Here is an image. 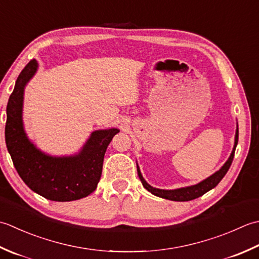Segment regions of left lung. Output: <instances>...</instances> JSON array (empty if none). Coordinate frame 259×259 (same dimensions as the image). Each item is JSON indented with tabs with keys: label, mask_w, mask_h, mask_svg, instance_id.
Returning <instances> with one entry per match:
<instances>
[{
	"label": "left lung",
	"mask_w": 259,
	"mask_h": 259,
	"mask_svg": "<svg viewBox=\"0 0 259 259\" xmlns=\"http://www.w3.org/2000/svg\"><path fill=\"white\" fill-rule=\"evenodd\" d=\"M237 144H238V126H237V130H236L235 145H234L233 152H231V154L229 156V159L227 160V162L223 166H221L219 171L213 173L212 176H210L209 178H207L205 180L201 181L200 183L194 184V186L180 188V189H174V190L156 189V188H153L152 186H150V184L144 180V178H143V176H142V173L140 171L139 165H137V174H139V178H140L142 184H143V187L147 190V191L151 192L152 194H154V196L160 197V198H164L167 200H172V201H190V200H193V199L203 196V194L205 192H208L209 190L213 189L214 187H217V184L221 180H223V178L226 176V173L228 172L231 163H233Z\"/></svg>",
	"instance_id": "1"
}]
</instances>
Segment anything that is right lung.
Segmentation results:
<instances>
[{
    "instance_id": "1",
    "label": "right lung",
    "mask_w": 259,
    "mask_h": 259,
    "mask_svg": "<svg viewBox=\"0 0 259 259\" xmlns=\"http://www.w3.org/2000/svg\"><path fill=\"white\" fill-rule=\"evenodd\" d=\"M38 69L31 60L21 71L7 106L5 143L13 164L32 191L52 201H73L89 196L102 176L107 146L117 128L95 131L80 152L70 156H51L41 152L26 136L22 107L24 87Z\"/></svg>"
}]
</instances>
